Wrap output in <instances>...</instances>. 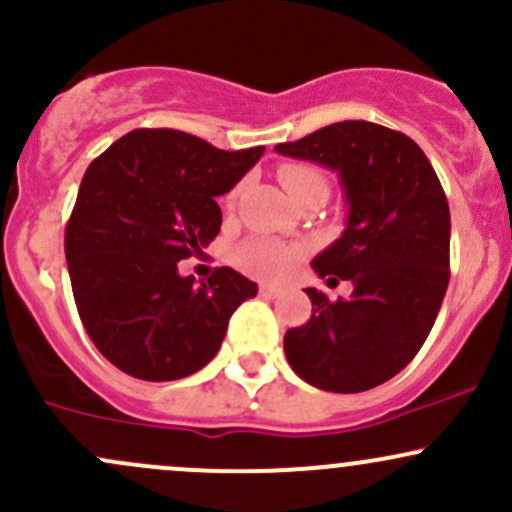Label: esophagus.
I'll use <instances>...</instances> for the list:
<instances>
[{
  "label": "esophagus",
  "instance_id": "esophagus-1",
  "mask_svg": "<svg viewBox=\"0 0 512 512\" xmlns=\"http://www.w3.org/2000/svg\"><path fill=\"white\" fill-rule=\"evenodd\" d=\"M282 286L277 284H260V296L262 299H277L279 294H282Z\"/></svg>",
  "mask_w": 512,
  "mask_h": 512
}]
</instances>
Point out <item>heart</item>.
Masks as SVG:
<instances>
[{
  "mask_svg": "<svg viewBox=\"0 0 512 512\" xmlns=\"http://www.w3.org/2000/svg\"><path fill=\"white\" fill-rule=\"evenodd\" d=\"M279 182L284 184L291 199H296L303 192H311V189L328 192L323 172L318 167L306 165V162H286L279 167ZM230 201H233V196L228 199V204ZM303 252H306L303 245H289L274 238H250L235 250V265L250 277L282 279L301 260Z\"/></svg>",
  "mask_w": 512,
  "mask_h": 512,
  "instance_id": "b5f03b06",
  "label": "heart"
}]
</instances>
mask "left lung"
<instances>
[{"label":"left lung","mask_w":512,"mask_h":512,"mask_svg":"<svg viewBox=\"0 0 512 512\" xmlns=\"http://www.w3.org/2000/svg\"><path fill=\"white\" fill-rule=\"evenodd\" d=\"M279 155L335 170L345 230L313 257L328 284L350 279V299L306 289L313 313L286 330L284 352L306 384L359 393L384 384L418 355L449 284V204L418 143L369 121H340Z\"/></svg>","instance_id":"1"}]
</instances>
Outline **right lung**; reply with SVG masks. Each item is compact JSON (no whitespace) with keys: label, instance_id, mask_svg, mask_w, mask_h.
I'll list each match as a JSON object with an SVG mask.
<instances>
[{"label":"right lung","instance_id":"1","mask_svg":"<svg viewBox=\"0 0 512 512\" xmlns=\"http://www.w3.org/2000/svg\"><path fill=\"white\" fill-rule=\"evenodd\" d=\"M265 148H213L174 128H138L84 172L65 257L84 330L121 372L174 381L216 357L228 320L257 284L230 267L209 282L179 274L221 230L216 196Z\"/></svg>","mask_w":512,"mask_h":512}]
</instances>
